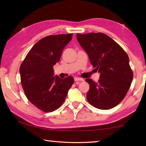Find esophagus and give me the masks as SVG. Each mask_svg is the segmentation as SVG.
I'll return each instance as SVG.
<instances>
[{"mask_svg":"<svg viewBox=\"0 0 146 146\" xmlns=\"http://www.w3.org/2000/svg\"><path fill=\"white\" fill-rule=\"evenodd\" d=\"M74 80H75V82L83 81V79H82V78H78V77H75V78H74Z\"/></svg>","mask_w":146,"mask_h":146,"instance_id":"1","label":"esophagus"}]
</instances>
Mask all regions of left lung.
Returning <instances> with one entry per match:
<instances>
[{
    "label": "left lung",
    "mask_w": 146,
    "mask_h": 146,
    "mask_svg": "<svg viewBox=\"0 0 146 146\" xmlns=\"http://www.w3.org/2000/svg\"><path fill=\"white\" fill-rule=\"evenodd\" d=\"M76 38L93 67L100 74L98 82L85 80L90 85L87 100L98 109L108 110L117 106L125 97L133 79L128 55L104 33L76 34Z\"/></svg>",
    "instance_id": "1"
}]
</instances>
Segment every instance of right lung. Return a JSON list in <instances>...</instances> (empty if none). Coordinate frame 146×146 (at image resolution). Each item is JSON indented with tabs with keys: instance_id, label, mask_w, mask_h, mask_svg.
I'll return each mask as SVG.
<instances>
[{
	"instance_id": "add662e5",
	"label": "right lung",
	"mask_w": 146,
	"mask_h": 146,
	"mask_svg": "<svg viewBox=\"0 0 146 146\" xmlns=\"http://www.w3.org/2000/svg\"><path fill=\"white\" fill-rule=\"evenodd\" d=\"M73 34L46 36L33 46L22 63L21 85L27 99L45 112L60 107L66 98L74 78L54 76L53 67L60 61Z\"/></svg>"
}]
</instances>
